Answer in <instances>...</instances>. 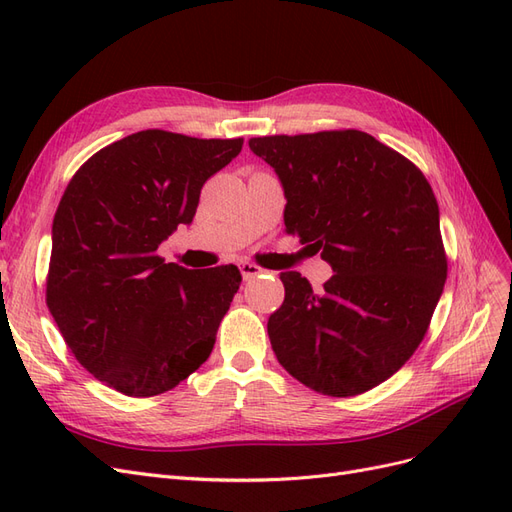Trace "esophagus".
I'll list each match as a JSON object with an SVG mask.
<instances>
[{
    "label": "esophagus",
    "mask_w": 512,
    "mask_h": 512,
    "mask_svg": "<svg viewBox=\"0 0 512 512\" xmlns=\"http://www.w3.org/2000/svg\"><path fill=\"white\" fill-rule=\"evenodd\" d=\"M239 271L245 280H250V277H256L262 273V269L258 265H254V262H239Z\"/></svg>",
    "instance_id": "esophagus-1"
}]
</instances>
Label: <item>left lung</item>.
Returning a JSON list of instances; mask_svg holds the SVG:
<instances>
[{
	"mask_svg": "<svg viewBox=\"0 0 512 512\" xmlns=\"http://www.w3.org/2000/svg\"><path fill=\"white\" fill-rule=\"evenodd\" d=\"M280 177L288 235L327 260L320 292L297 271L267 331L309 389L352 397L389 380L423 342L446 282L440 211L408 158L359 130L250 138Z\"/></svg>",
	"mask_w": 512,
	"mask_h": 512,
	"instance_id": "obj_1",
	"label": "left lung"
}]
</instances>
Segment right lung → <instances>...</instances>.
Here are the masks:
<instances>
[{
	"label": "right lung",
	"instance_id": "1",
	"mask_svg": "<svg viewBox=\"0 0 512 512\" xmlns=\"http://www.w3.org/2000/svg\"><path fill=\"white\" fill-rule=\"evenodd\" d=\"M243 138L143 130L94 153L53 220L46 305L91 376L153 397L203 365L239 290L235 265L185 269L156 252L190 224L205 181Z\"/></svg>",
	"mask_w": 512,
	"mask_h": 512
}]
</instances>
